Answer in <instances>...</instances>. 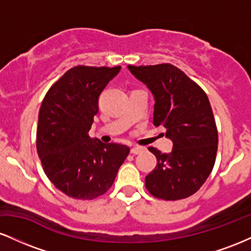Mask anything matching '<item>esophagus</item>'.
Instances as JSON below:
<instances>
[{"instance_id": "1", "label": "esophagus", "mask_w": 251, "mask_h": 251, "mask_svg": "<svg viewBox=\"0 0 251 251\" xmlns=\"http://www.w3.org/2000/svg\"><path fill=\"white\" fill-rule=\"evenodd\" d=\"M144 150H145V148H142V146H133V148L131 149V153L132 154H139V153H142Z\"/></svg>"}]
</instances>
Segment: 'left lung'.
Wrapping results in <instances>:
<instances>
[{
    "label": "left lung",
    "instance_id": "obj_1",
    "mask_svg": "<svg viewBox=\"0 0 251 251\" xmlns=\"http://www.w3.org/2000/svg\"><path fill=\"white\" fill-rule=\"evenodd\" d=\"M154 97L153 125L166 128L170 153L149 148L157 165L145 178L153 197L178 201L192 196L208 179L217 153L218 133L205 92L171 63L127 66Z\"/></svg>",
    "mask_w": 251,
    "mask_h": 251
}]
</instances>
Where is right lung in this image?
I'll list each match as a JSON object with an SVG mask.
<instances>
[{
    "label": "right lung",
    "instance_id": "right-lung-1",
    "mask_svg": "<svg viewBox=\"0 0 251 251\" xmlns=\"http://www.w3.org/2000/svg\"><path fill=\"white\" fill-rule=\"evenodd\" d=\"M120 68L75 66L43 98L37 153L48 179L68 197L92 201L106 194L129 153L126 145L103 144L88 135L100 93Z\"/></svg>",
    "mask_w": 251,
    "mask_h": 251
}]
</instances>
